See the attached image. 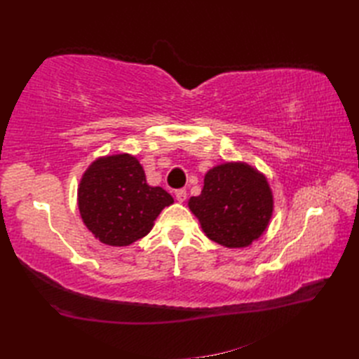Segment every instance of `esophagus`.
I'll use <instances>...</instances> for the list:
<instances>
[{
  "label": "esophagus",
  "mask_w": 359,
  "mask_h": 359,
  "mask_svg": "<svg viewBox=\"0 0 359 359\" xmlns=\"http://www.w3.org/2000/svg\"><path fill=\"white\" fill-rule=\"evenodd\" d=\"M175 196H177L178 202H184V201H186V198H187V191L184 190V189H180V190L175 191Z\"/></svg>",
  "instance_id": "obj_1"
}]
</instances>
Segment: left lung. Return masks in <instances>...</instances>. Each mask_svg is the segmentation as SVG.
I'll return each instance as SVG.
<instances>
[{
  "instance_id": "left-lung-1",
  "label": "left lung",
  "mask_w": 359,
  "mask_h": 359,
  "mask_svg": "<svg viewBox=\"0 0 359 359\" xmlns=\"http://www.w3.org/2000/svg\"><path fill=\"white\" fill-rule=\"evenodd\" d=\"M189 208L211 241L244 248L266 231L274 196L262 172L243 161H226L205 173L203 189L189 199Z\"/></svg>"
}]
</instances>
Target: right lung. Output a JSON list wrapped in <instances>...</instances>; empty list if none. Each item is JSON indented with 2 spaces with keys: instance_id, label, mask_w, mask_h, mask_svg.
Instances as JSON below:
<instances>
[{
  "instance_id": "obj_1",
  "label": "right lung",
  "mask_w": 359,
  "mask_h": 359,
  "mask_svg": "<svg viewBox=\"0 0 359 359\" xmlns=\"http://www.w3.org/2000/svg\"><path fill=\"white\" fill-rule=\"evenodd\" d=\"M172 203L166 190L148 186L142 165L126 153L95 158L78 186L83 224L112 247H126L148 235L161 210Z\"/></svg>"
}]
</instances>
